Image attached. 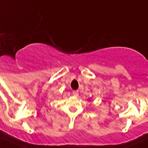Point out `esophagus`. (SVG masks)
<instances>
[{"mask_svg": "<svg viewBox=\"0 0 148 148\" xmlns=\"http://www.w3.org/2000/svg\"><path fill=\"white\" fill-rule=\"evenodd\" d=\"M72 93L74 96H78V95H79V90H74L72 92Z\"/></svg>", "mask_w": 148, "mask_h": 148, "instance_id": "esophagus-1", "label": "esophagus"}]
</instances>
